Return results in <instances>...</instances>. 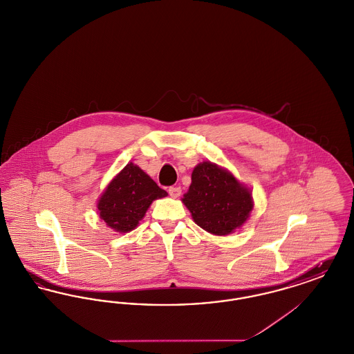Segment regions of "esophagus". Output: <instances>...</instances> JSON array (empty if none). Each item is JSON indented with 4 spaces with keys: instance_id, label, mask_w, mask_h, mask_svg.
Instances as JSON below:
<instances>
[{
    "instance_id": "34e87169",
    "label": "esophagus",
    "mask_w": 354,
    "mask_h": 354,
    "mask_svg": "<svg viewBox=\"0 0 354 354\" xmlns=\"http://www.w3.org/2000/svg\"><path fill=\"white\" fill-rule=\"evenodd\" d=\"M169 194L172 198H179L180 194H182V188L178 187V185H172L169 188Z\"/></svg>"
}]
</instances>
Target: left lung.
I'll list each match as a JSON object with an SVG mask.
<instances>
[{"label": "left lung", "instance_id": "left-lung-1", "mask_svg": "<svg viewBox=\"0 0 354 354\" xmlns=\"http://www.w3.org/2000/svg\"><path fill=\"white\" fill-rule=\"evenodd\" d=\"M191 179L183 203L199 227L221 236L244 224L252 211V196L232 174L203 162L194 169Z\"/></svg>", "mask_w": 354, "mask_h": 354}]
</instances>
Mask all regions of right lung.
<instances>
[{
  "instance_id": "1",
  "label": "right lung",
  "mask_w": 354,
  "mask_h": 354,
  "mask_svg": "<svg viewBox=\"0 0 354 354\" xmlns=\"http://www.w3.org/2000/svg\"><path fill=\"white\" fill-rule=\"evenodd\" d=\"M167 196V192L133 163L107 185L98 202L101 219L117 232H130L143 219L155 199Z\"/></svg>"
}]
</instances>
